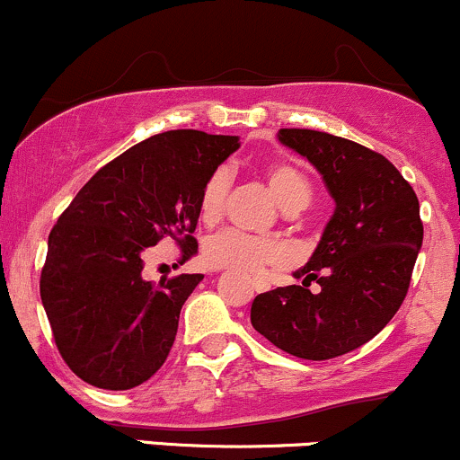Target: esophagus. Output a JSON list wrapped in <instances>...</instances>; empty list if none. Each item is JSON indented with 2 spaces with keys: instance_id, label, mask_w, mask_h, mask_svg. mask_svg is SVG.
Here are the masks:
<instances>
[{
  "instance_id": "obj_1",
  "label": "esophagus",
  "mask_w": 460,
  "mask_h": 460,
  "mask_svg": "<svg viewBox=\"0 0 460 460\" xmlns=\"http://www.w3.org/2000/svg\"><path fill=\"white\" fill-rule=\"evenodd\" d=\"M253 288L257 292H264V290H269V284H264V281H253Z\"/></svg>"
}]
</instances>
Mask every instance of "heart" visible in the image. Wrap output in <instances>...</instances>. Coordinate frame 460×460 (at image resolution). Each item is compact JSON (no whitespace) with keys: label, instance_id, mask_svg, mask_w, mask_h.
Returning <instances> with one entry per match:
<instances>
[{"label":"heart","instance_id":"obj_1","mask_svg":"<svg viewBox=\"0 0 460 460\" xmlns=\"http://www.w3.org/2000/svg\"><path fill=\"white\" fill-rule=\"evenodd\" d=\"M266 183L270 194L288 214H295L307 207L312 199V185L307 176L286 161H275L266 168ZM231 190L229 170L218 168L209 174L200 190L199 216L205 225H216L225 214L226 196ZM203 260L209 269L240 272V275H255L264 266L281 260V246L275 240L253 238L242 231H222L205 242Z\"/></svg>","mask_w":460,"mask_h":460}]
</instances>
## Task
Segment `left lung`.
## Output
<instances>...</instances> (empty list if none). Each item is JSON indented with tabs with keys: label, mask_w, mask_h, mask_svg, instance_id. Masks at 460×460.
<instances>
[{
	"label": "left lung",
	"mask_w": 460,
	"mask_h": 460,
	"mask_svg": "<svg viewBox=\"0 0 460 460\" xmlns=\"http://www.w3.org/2000/svg\"><path fill=\"white\" fill-rule=\"evenodd\" d=\"M277 139L314 165L336 207L292 272L301 286L257 295L251 323L290 356L330 360L369 342L400 310L423 242L419 200L386 156L356 141L307 128H279Z\"/></svg>",
	"instance_id": "obj_1"
}]
</instances>
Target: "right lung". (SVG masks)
Wrapping results in <instances>:
<instances>
[{
    "label": "right lung",
    "mask_w": 460,
    "mask_h": 460,
    "mask_svg": "<svg viewBox=\"0 0 460 460\" xmlns=\"http://www.w3.org/2000/svg\"><path fill=\"white\" fill-rule=\"evenodd\" d=\"M240 137L168 130L100 168L63 211L48 240L41 301L54 341L80 380L126 391L168 358L179 314L203 275L159 286L141 277L148 246L179 242L199 253L194 229L205 181Z\"/></svg>",
    "instance_id": "obj_1"
}]
</instances>
